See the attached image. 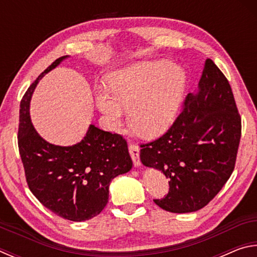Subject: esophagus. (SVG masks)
<instances>
[{
	"label": "esophagus",
	"instance_id": "1",
	"mask_svg": "<svg viewBox=\"0 0 257 257\" xmlns=\"http://www.w3.org/2000/svg\"><path fill=\"white\" fill-rule=\"evenodd\" d=\"M129 153L134 161L135 167H139L141 165V159H139V147L136 144L129 145Z\"/></svg>",
	"mask_w": 257,
	"mask_h": 257
}]
</instances>
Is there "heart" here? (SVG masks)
Returning a JSON list of instances; mask_svg holds the SVG:
<instances>
[{
    "label": "heart",
    "instance_id": "heart-1",
    "mask_svg": "<svg viewBox=\"0 0 257 257\" xmlns=\"http://www.w3.org/2000/svg\"><path fill=\"white\" fill-rule=\"evenodd\" d=\"M112 95L104 88L95 94L96 105L111 129L123 124L130 110V124L137 134L155 138L171 127L178 116L186 87L181 68L168 61L143 62L112 72L107 78Z\"/></svg>",
    "mask_w": 257,
    "mask_h": 257
}]
</instances>
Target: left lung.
I'll list each match as a JSON object with an SVG mask.
<instances>
[{
  "instance_id": "obj_1",
  "label": "left lung",
  "mask_w": 257,
  "mask_h": 257,
  "mask_svg": "<svg viewBox=\"0 0 257 257\" xmlns=\"http://www.w3.org/2000/svg\"><path fill=\"white\" fill-rule=\"evenodd\" d=\"M241 118L229 81L206 59L197 94H188L167 133L142 144L141 161L169 178V193L154 203L172 213L195 212L222 189L236 164Z\"/></svg>"
}]
</instances>
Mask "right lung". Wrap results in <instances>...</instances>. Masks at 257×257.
<instances>
[{
  "instance_id": "right-lung-1",
  "label": "right lung",
  "mask_w": 257,
  "mask_h": 257,
  "mask_svg": "<svg viewBox=\"0 0 257 257\" xmlns=\"http://www.w3.org/2000/svg\"><path fill=\"white\" fill-rule=\"evenodd\" d=\"M68 56L56 59L30 85L20 103L18 146L28 187L43 205L66 220L86 221L106 206L113 178L128 172L133 161L125 139L90 124L86 136L72 146L44 141L35 130L29 103L45 73Z\"/></svg>"
}]
</instances>
